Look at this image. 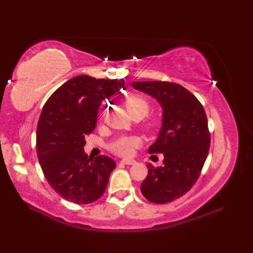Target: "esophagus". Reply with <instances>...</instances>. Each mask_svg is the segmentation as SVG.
<instances>
[{
  "instance_id": "1",
  "label": "esophagus",
  "mask_w": 253,
  "mask_h": 253,
  "mask_svg": "<svg viewBox=\"0 0 253 253\" xmlns=\"http://www.w3.org/2000/svg\"><path fill=\"white\" fill-rule=\"evenodd\" d=\"M122 163L123 164H126V165H132L136 163V161L133 159H123L122 160Z\"/></svg>"
}]
</instances>
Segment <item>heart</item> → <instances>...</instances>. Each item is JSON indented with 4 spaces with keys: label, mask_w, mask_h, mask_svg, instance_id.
I'll return each instance as SVG.
<instances>
[{
    "label": "heart",
    "mask_w": 253,
    "mask_h": 253,
    "mask_svg": "<svg viewBox=\"0 0 253 253\" xmlns=\"http://www.w3.org/2000/svg\"><path fill=\"white\" fill-rule=\"evenodd\" d=\"M125 106L128 113L132 117H144L150 111V102L142 95L132 94L129 95L125 101ZM160 126L159 118H150L147 122V127L149 129L154 130ZM140 144V139L137 136H128V135H121L116 137L109 144V149L113 153L118 155H129L131 154L133 148L138 147Z\"/></svg>",
    "instance_id": "1"
}]
</instances>
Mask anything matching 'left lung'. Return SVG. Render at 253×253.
<instances>
[{"mask_svg": "<svg viewBox=\"0 0 253 253\" xmlns=\"http://www.w3.org/2000/svg\"><path fill=\"white\" fill-rule=\"evenodd\" d=\"M135 89L152 95L163 107L162 129L149 153H163V165L148 164L141 184L144 198L158 204L169 203L191 189L201 174L211 137L206 111L182 85L169 82H132Z\"/></svg>", "mask_w": 253, "mask_h": 253, "instance_id": "obj_1", "label": "left lung"}]
</instances>
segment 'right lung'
<instances>
[{
    "label": "right lung",
    "instance_id": "obj_1",
    "mask_svg": "<svg viewBox=\"0 0 253 253\" xmlns=\"http://www.w3.org/2000/svg\"><path fill=\"white\" fill-rule=\"evenodd\" d=\"M125 80L74 77L55 90L42 109L37 127V153L45 179L69 202L88 204L103 195L115 161L89 158L85 137L96 126L102 102L124 88Z\"/></svg>",
    "mask_w": 253,
    "mask_h": 253
}]
</instances>
